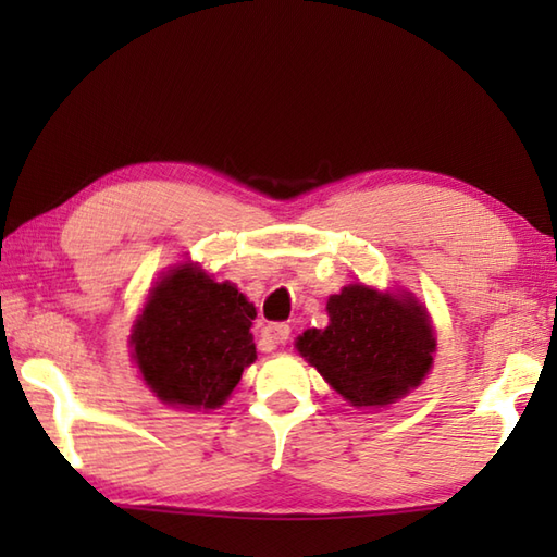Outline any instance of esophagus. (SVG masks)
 I'll return each mask as SVG.
<instances>
[{
	"label": "esophagus",
	"instance_id": "34e87169",
	"mask_svg": "<svg viewBox=\"0 0 557 557\" xmlns=\"http://www.w3.org/2000/svg\"><path fill=\"white\" fill-rule=\"evenodd\" d=\"M289 335H292V327L285 323H268L263 330H260V337H263V342L270 349H275L277 345H285Z\"/></svg>",
	"mask_w": 557,
	"mask_h": 557
}]
</instances>
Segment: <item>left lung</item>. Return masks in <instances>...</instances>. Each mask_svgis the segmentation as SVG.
<instances>
[{
    "label": "left lung",
    "instance_id": "left-lung-1",
    "mask_svg": "<svg viewBox=\"0 0 557 557\" xmlns=\"http://www.w3.org/2000/svg\"><path fill=\"white\" fill-rule=\"evenodd\" d=\"M325 330L297 337L301 357L351 407H387L419 387L433 366L435 335L411 294L349 285L327 299Z\"/></svg>",
    "mask_w": 557,
    "mask_h": 557
}]
</instances>
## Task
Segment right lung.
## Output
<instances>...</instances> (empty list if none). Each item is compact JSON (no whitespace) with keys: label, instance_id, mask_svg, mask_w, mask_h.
<instances>
[{"label":"right lung","instance_id":"obj_1","mask_svg":"<svg viewBox=\"0 0 557 557\" xmlns=\"http://www.w3.org/2000/svg\"><path fill=\"white\" fill-rule=\"evenodd\" d=\"M253 304L232 282L182 263L150 289L132 330L134 361L170 407L218 409L256 361Z\"/></svg>","mask_w":557,"mask_h":557}]
</instances>
